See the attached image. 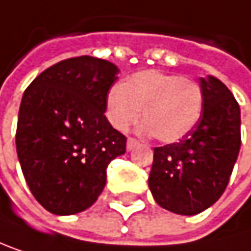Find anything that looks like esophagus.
<instances>
[{"mask_svg": "<svg viewBox=\"0 0 251 251\" xmlns=\"http://www.w3.org/2000/svg\"><path fill=\"white\" fill-rule=\"evenodd\" d=\"M137 145H139V140H137V139L128 137V140H127V151H133Z\"/></svg>", "mask_w": 251, "mask_h": 251, "instance_id": "obj_1", "label": "esophagus"}]
</instances>
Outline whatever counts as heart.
Segmentation results:
<instances>
[{"instance_id":"1","label":"heart","mask_w":251,"mask_h":251,"mask_svg":"<svg viewBox=\"0 0 251 251\" xmlns=\"http://www.w3.org/2000/svg\"><path fill=\"white\" fill-rule=\"evenodd\" d=\"M143 131L173 143L194 128L203 111L200 84L177 74L143 70L114 86L106 98V117L117 130H127L142 117Z\"/></svg>"}]
</instances>
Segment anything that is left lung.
I'll return each mask as SVG.
<instances>
[{"label": "left lung", "mask_w": 251, "mask_h": 251, "mask_svg": "<svg viewBox=\"0 0 251 251\" xmlns=\"http://www.w3.org/2000/svg\"><path fill=\"white\" fill-rule=\"evenodd\" d=\"M203 112L180 142L153 149L149 188L156 203L178 215H196L225 191L241 146L240 106L216 77L200 78Z\"/></svg>", "instance_id": "obj_1"}]
</instances>
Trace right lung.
<instances>
[{
  "label": "right lung",
  "instance_id": "1",
  "mask_svg": "<svg viewBox=\"0 0 251 251\" xmlns=\"http://www.w3.org/2000/svg\"><path fill=\"white\" fill-rule=\"evenodd\" d=\"M118 67L83 55L42 71L25 90L16 148L26 183L51 213L90 207L106 184V167L126 153L127 137L105 117Z\"/></svg>",
  "mask_w": 251,
  "mask_h": 251
}]
</instances>
